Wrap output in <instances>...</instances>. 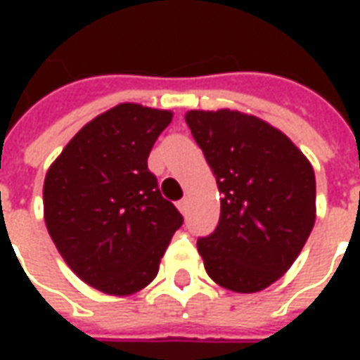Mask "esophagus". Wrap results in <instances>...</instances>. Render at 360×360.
<instances>
[{"label": "esophagus", "mask_w": 360, "mask_h": 360, "mask_svg": "<svg viewBox=\"0 0 360 360\" xmlns=\"http://www.w3.org/2000/svg\"><path fill=\"white\" fill-rule=\"evenodd\" d=\"M177 208H179L181 214H187V198L179 200V202H177Z\"/></svg>", "instance_id": "esophagus-1"}]
</instances>
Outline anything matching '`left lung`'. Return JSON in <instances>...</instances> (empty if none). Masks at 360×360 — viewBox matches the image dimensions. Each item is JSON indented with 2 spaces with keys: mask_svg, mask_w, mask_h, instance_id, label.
I'll list each match as a JSON object with an SVG mask.
<instances>
[{
  "mask_svg": "<svg viewBox=\"0 0 360 360\" xmlns=\"http://www.w3.org/2000/svg\"><path fill=\"white\" fill-rule=\"evenodd\" d=\"M216 175V231L196 247L206 274L235 293H257L285 274L316 219L314 169L279 129L241 111L185 115Z\"/></svg>",
  "mask_w": 360,
  "mask_h": 360,
  "instance_id": "1",
  "label": "left lung"
}]
</instances>
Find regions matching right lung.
<instances>
[{"mask_svg":"<svg viewBox=\"0 0 360 360\" xmlns=\"http://www.w3.org/2000/svg\"><path fill=\"white\" fill-rule=\"evenodd\" d=\"M173 113L119 103L82 127L50 165L44 219L67 266L98 291L133 295L158 276L183 224L148 154Z\"/></svg>","mask_w":360,"mask_h":360,"instance_id":"add662e5","label":"right lung"}]
</instances>
